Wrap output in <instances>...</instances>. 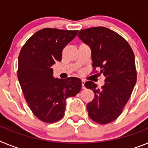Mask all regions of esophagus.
<instances>
[{
	"label": "esophagus",
	"mask_w": 148,
	"mask_h": 148,
	"mask_svg": "<svg viewBox=\"0 0 148 148\" xmlns=\"http://www.w3.org/2000/svg\"><path fill=\"white\" fill-rule=\"evenodd\" d=\"M84 83H85V82L84 80L82 81V89H84L85 88V87H84Z\"/></svg>",
	"instance_id": "esophagus-1"
}]
</instances>
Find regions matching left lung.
I'll return each mask as SVG.
<instances>
[{"label":"left lung","mask_w":148,"mask_h":148,"mask_svg":"<svg viewBox=\"0 0 148 148\" xmlns=\"http://www.w3.org/2000/svg\"><path fill=\"white\" fill-rule=\"evenodd\" d=\"M78 36L91 49L92 73L105 77L101 89L91 81L84 86L94 92L93 100L87 105L90 118L106 125L120 116L133 92L136 82L134 53L124 38L106 27L80 30Z\"/></svg>","instance_id":"left-lung-1"}]
</instances>
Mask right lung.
I'll list each match as a JSON object with an SVG mask.
<instances>
[{
  "label": "right lung",
  "instance_id": "right-lung-1",
  "mask_svg": "<svg viewBox=\"0 0 148 148\" xmlns=\"http://www.w3.org/2000/svg\"><path fill=\"white\" fill-rule=\"evenodd\" d=\"M78 30L45 28L35 32L22 47L18 56V78L33 114L46 123L64 116L66 99L80 92V78H55L51 66L61 61L62 51Z\"/></svg>",
  "mask_w": 148,
  "mask_h": 148
}]
</instances>
